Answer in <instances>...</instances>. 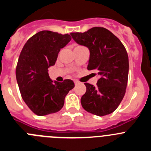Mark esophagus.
Returning <instances> with one entry per match:
<instances>
[{"label":"esophagus","instance_id":"esophagus-1","mask_svg":"<svg viewBox=\"0 0 151 151\" xmlns=\"http://www.w3.org/2000/svg\"><path fill=\"white\" fill-rule=\"evenodd\" d=\"M74 83H75V85H78V84H80L79 82H78V81H75Z\"/></svg>","mask_w":151,"mask_h":151}]
</instances>
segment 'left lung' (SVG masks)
Wrapping results in <instances>:
<instances>
[{"label":"left lung","mask_w":151,"mask_h":151,"mask_svg":"<svg viewBox=\"0 0 151 151\" xmlns=\"http://www.w3.org/2000/svg\"><path fill=\"white\" fill-rule=\"evenodd\" d=\"M77 44L90 51L88 70H95L100 78L97 86L85 83L86 92L81 98L88 113L103 116L113 113L122 101L127 86L129 57L120 40L102 27L84 33H70Z\"/></svg>","instance_id":"obj_1"}]
</instances>
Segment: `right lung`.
Returning a JSON list of instances; mask_svg holds the SVG:
<instances>
[{
    "mask_svg": "<svg viewBox=\"0 0 151 151\" xmlns=\"http://www.w3.org/2000/svg\"><path fill=\"white\" fill-rule=\"evenodd\" d=\"M71 41L69 35L41 31L27 41L19 57L16 77L24 102L38 116L60 111L74 82L52 81L48 68L54 66L61 48Z\"/></svg>",
    "mask_w": 151,
    "mask_h": 151,
    "instance_id": "right-lung-1",
    "label": "right lung"
}]
</instances>
